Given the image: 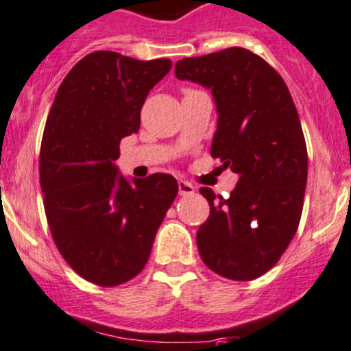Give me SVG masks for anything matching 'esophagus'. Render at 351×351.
<instances>
[{"instance_id":"obj_1","label":"esophagus","mask_w":351,"mask_h":351,"mask_svg":"<svg viewBox=\"0 0 351 351\" xmlns=\"http://www.w3.org/2000/svg\"><path fill=\"white\" fill-rule=\"evenodd\" d=\"M178 192H180V195H192V193L195 192V186H193L192 183L185 182V180H180Z\"/></svg>"}]
</instances>
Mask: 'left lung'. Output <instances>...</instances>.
<instances>
[{
    "mask_svg": "<svg viewBox=\"0 0 351 351\" xmlns=\"http://www.w3.org/2000/svg\"><path fill=\"white\" fill-rule=\"evenodd\" d=\"M175 74L212 91L219 117L210 154L239 175L229 198L200 189L210 214L197 231L198 253L221 277L254 280L299 228L307 183L299 113L280 74L247 49L182 59Z\"/></svg>",
    "mask_w": 351,
    "mask_h": 351,
    "instance_id": "8db88e82",
    "label": "left lung"
}]
</instances>
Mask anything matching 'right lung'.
Instances as JSON below:
<instances>
[{
	"label": "right lung",
	"instance_id": "add662e5",
	"mask_svg": "<svg viewBox=\"0 0 351 351\" xmlns=\"http://www.w3.org/2000/svg\"><path fill=\"white\" fill-rule=\"evenodd\" d=\"M169 69V59L91 52L67 73L49 112L40 147L45 215L59 253L91 284L115 287L143 270L178 193L171 175L129 182L115 166L120 141L139 130L144 100Z\"/></svg>",
	"mask_w": 351,
	"mask_h": 351
}]
</instances>
